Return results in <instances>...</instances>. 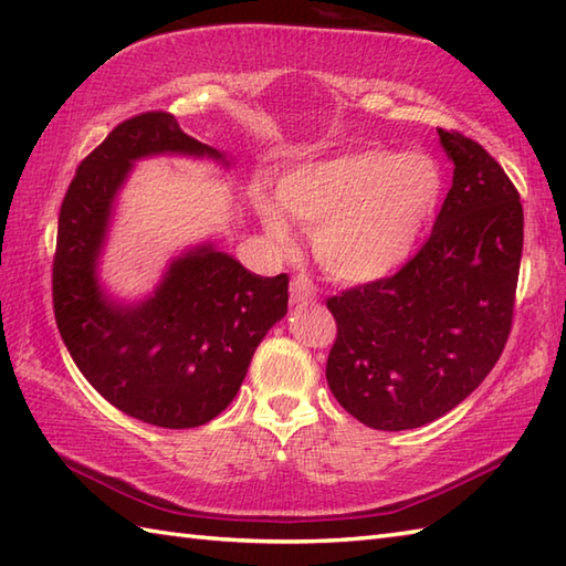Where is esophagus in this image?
Returning <instances> with one entry per match:
<instances>
[{
	"mask_svg": "<svg viewBox=\"0 0 566 566\" xmlns=\"http://www.w3.org/2000/svg\"><path fill=\"white\" fill-rule=\"evenodd\" d=\"M290 294H292L294 304H311L316 298V284L311 282L306 274H296L292 280Z\"/></svg>",
	"mask_w": 566,
	"mask_h": 566,
	"instance_id": "esophagus-1",
	"label": "esophagus"
}]
</instances>
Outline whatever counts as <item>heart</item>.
I'll use <instances>...</instances> for the list:
<instances>
[{
    "mask_svg": "<svg viewBox=\"0 0 566 566\" xmlns=\"http://www.w3.org/2000/svg\"><path fill=\"white\" fill-rule=\"evenodd\" d=\"M258 203L264 231L292 245L296 223L314 231L321 268L340 282H377L411 260L442 199L436 160L418 150L359 148L298 165ZM283 208L280 210L279 207Z\"/></svg>",
    "mask_w": 566,
    "mask_h": 566,
    "instance_id": "1",
    "label": "heart"
}]
</instances>
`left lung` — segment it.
<instances>
[{
    "label": "left lung",
    "mask_w": 566,
    "mask_h": 566,
    "mask_svg": "<svg viewBox=\"0 0 566 566\" xmlns=\"http://www.w3.org/2000/svg\"><path fill=\"white\" fill-rule=\"evenodd\" d=\"M438 134L454 170L428 243L394 276L328 298L338 321L328 387L375 430H411L452 411L494 369L511 333L521 197L476 140Z\"/></svg>",
    "instance_id": "8db88e82"
}]
</instances>
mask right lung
<instances>
[{"instance_id": "obj_1", "label": "right lung", "mask_w": 566, "mask_h": 566, "mask_svg": "<svg viewBox=\"0 0 566 566\" xmlns=\"http://www.w3.org/2000/svg\"><path fill=\"white\" fill-rule=\"evenodd\" d=\"M148 158L233 170L228 153L187 136L172 114L150 112L116 126L77 167L60 209L55 321L84 379L118 411L158 428H197L235 399L258 345L286 316L290 276L252 274L213 240H201L167 260L148 294H112L102 262L118 195Z\"/></svg>"}]
</instances>
